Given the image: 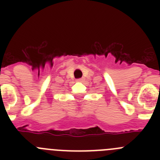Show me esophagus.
<instances>
[{
  "label": "esophagus",
  "mask_w": 160,
  "mask_h": 160,
  "mask_svg": "<svg viewBox=\"0 0 160 160\" xmlns=\"http://www.w3.org/2000/svg\"><path fill=\"white\" fill-rule=\"evenodd\" d=\"M84 80H85V79L83 78H82L77 79V80H76V81H77L78 82H84Z\"/></svg>",
  "instance_id": "1"
}]
</instances>
